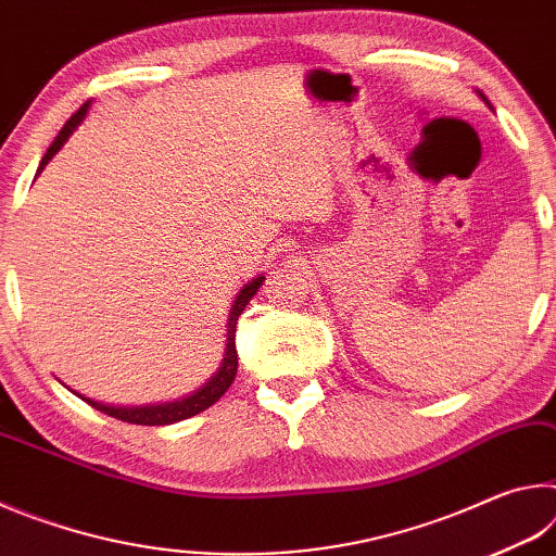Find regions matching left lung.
I'll use <instances>...</instances> for the list:
<instances>
[{
    "label": "left lung",
    "mask_w": 556,
    "mask_h": 556,
    "mask_svg": "<svg viewBox=\"0 0 556 556\" xmlns=\"http://www.w3.org/2000/svg\"><path fill=\"white\" fill-rule=\"evenodd\" d=\"M476 92H478V98H481V100L485 102V105H488V108H493V105H491V102H488V98L483 96V92H481V90H476Z\"/></svg>",
    "instance_id": "obj_1"
}]
</instances>
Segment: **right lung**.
<instances>
[{"mask_svg": "<svg viewBox=\"0 0 556 556\" xmlns=\"http://www.w3.org/2000/svg\"><path fill=\"white\" fill-rule=\"evenodd\" d=\"M90 110V100L83 105L75 115L65 122V127L59 131V137L53 139V144L49 147V152L43 154L41 164H39V172H36V176H39L43 172V166L51 162V159L59 154V149L68 142V137L73 135V129L80 125L83 119H86ZM262 281H265V277H255L252 281H248L240 291L238 296H235L232 306H230V316H228V341H225V353H223V361H220V368L215 370L211 375V380L201 384L199 390L186 394V397L181 400H174V402H162V404H142V407H115V404H102L98 400H90V397H83V394H78L75 390H71L73 394H78L80 400H86L90 407H96L98 412H105L108 417H115V419H122L127 421V425H142V427H166V425H176V421L181 419H188L193 417V414H201L203 409H208L211 404L218 402L225 392H228V388L235 380V372H238V351H235V328H238V318L240 314L244 312V306L250 304V299L257 294V289L262 287Z\"/></svg>", "mask_w": 556, "mask_h": 556, "instance_id": "add662e5", "label": "right lung"}]
</instances>
